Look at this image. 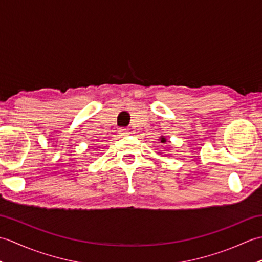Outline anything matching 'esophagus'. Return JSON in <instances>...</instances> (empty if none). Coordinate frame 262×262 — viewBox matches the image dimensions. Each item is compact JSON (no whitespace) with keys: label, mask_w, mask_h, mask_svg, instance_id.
Listing matches in <instances>:
<instances>
[{"label":"esophagus","mask_w":262,"mask_h":262,"mask_svg":"<svg viewBox=\"0 0 262 262\" xmlns=\"http://www.w3.org/2000/svg\"><path fill=\"white\" fill-rule=\"evenodd\" d=\"M118 133H119V135H120V136H127L128 134H129V133H128V129H127V128H125V127H121V128H119Z\"/></svg>","instance_id":"1"}]
</instances>
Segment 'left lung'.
<instances>
[{
  "instance_id": "8db88e82",
  "label": "left lung",
  "mask_w": 262,
  "mask_h": 262,
  "mask_svg": "<svg viewBox=\"0 0 262 262\" xmlns=\"http://www.w3.org/2000/svg\"><path fill=\"white\" fill-rule=\"evenodd\" d=\"M161 142H162V143H164V142H165V140H164V138H162V140H161Z\"/></svg>"
}]
</instances>
